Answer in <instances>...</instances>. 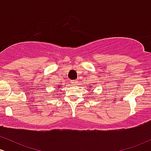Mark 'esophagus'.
<instances>
[{
  "instance_id": "esophagus-1",
  "label": "esophagus",
  "mask_w": 151,
  "mask_h": 151,
  "mask_svg": "<svg viewBox=\"0 0 151 151\" xmlns=\"http://www.w3.org/2000/svg\"><path fill=\"white\" fill-rule=\"evenodd\" d=\"M71 83H72V84H73V85H75V84H77V81L73 80V81H71Z\"/></svg>"
}]
</instances>
